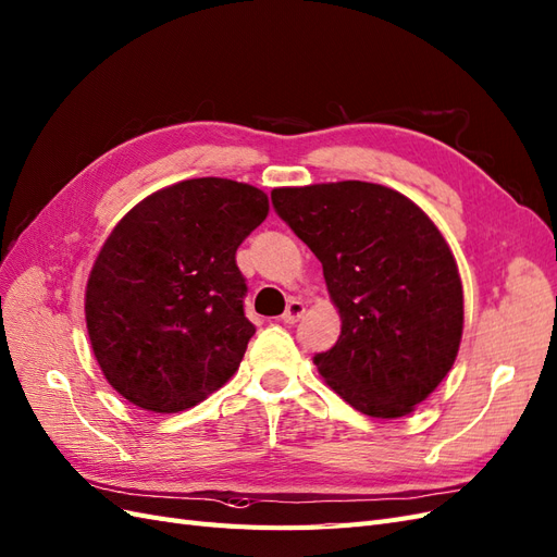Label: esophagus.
Wrapping results in <instances>:
<instances>
[{
	"label": "esophagus",
	"instance_id": "1",
	"mask_svg": "<svg viewBox=\"0 0 557 557\" xmlns=\"http://www.w3.org/2000/svg\"><path fill=\"white\" fill-rule=\"evenodd\" d=\"M304 312H306V306L300 304V300H289L287 310H284V314H282V322L284 324H296L300 317H304Z\"/></svg>",
	"mask_w": 557,
	"mask_h": 557
}]
</instances>
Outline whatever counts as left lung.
<instances>
[{"mask_svg": "<svg viewBox=\"0 0 557 557\" xmlns=\"http://www.w3.org/2000/svg\"><path fill=\"white\" fill-rule=\"evenodd\" d=\"M282 221L322 261L341 336L314 367L371 418H404L453 369L462 280L436 224L404 194L369 182L273 188Z\"/></svg>", "mask_w": 557, "mask_h": 557, "instance_id": "left-lung-1", "label": "left lung"}]
</instances>
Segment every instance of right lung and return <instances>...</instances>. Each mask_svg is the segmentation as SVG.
I'll use <instances>...</instances> for the list:
<instances>
[{"label": "right lung", "instance_id": "right-lung-1", "mask_svg": "<svg viewBox=\"0 0 557 557\" xmlns=\"http://www.w3.org/2000/svg\"><path fill=\"white\" fill-rule=\"evenodd\" d=\"M265 216L261 188L200 177L156 190L119 221L90 270L86 326L123 399L180 412L228 383L257 331L235 251Z\"/></svg>", "mask_w": 557, "mask_h": 557}]
</instances>
